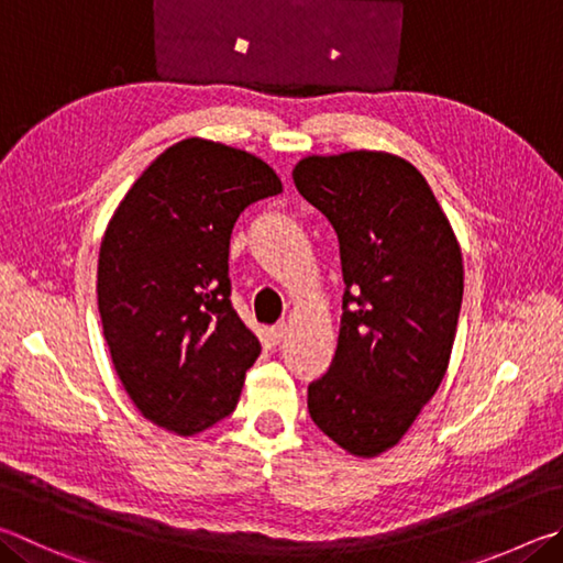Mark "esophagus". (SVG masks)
<instances>
[{"label":"esophagus","instance_id":"1","mask_svg":"<svg viewBox=\"0 0 563 563\" xmlns=\"http://www.w3.org/2000/svg\"><path fill=\"white\" fill-rule=\"evenodd\" d=\"M288 332H290V324L288 322H278L271 330V336H273V342H283L285 336H288Z\"/></svg>","mask_w":563,"mask_h":563}]
</instances>
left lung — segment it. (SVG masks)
<instances>
[{"mask_svg":"<svg viewBox=\"0 0 563 563\" xmlns=\"http://www.w3.org/2000/svg\"><path fill=\"white\" fill-rule=\"evenodd\" d=\"M292 179L336 231L346 285L334 360L308 386V411L346 453L376 457L401 441L448 372L463 255L411 162L369 150L312 155Z\"/></svg>","mask_w":563,"mask_h":563,"instance_id":"left-lung-1","label":"left lung"}]
</instances>
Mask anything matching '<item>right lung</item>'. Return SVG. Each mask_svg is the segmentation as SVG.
Listing matches in <instances>:
<instances>
[{
  "mask_svg": "<svg viewBox=\"0 0 563 563\" xmlns=\"http://www.w3.org/2000/svg\"><path fill=\"white\" fill-rule=\"evenodd\" d=\"M280 191L261 157L189 137L112 213L98 310L118 379L147 421L194 435L236 408L261 342L231 305V231L249 203Z\"/></svg>",
  "mask_w": 563,
  "mask_h": 563,
  "instance_id": "add662e5",
  "label": "right lung"
}]
</instances>
